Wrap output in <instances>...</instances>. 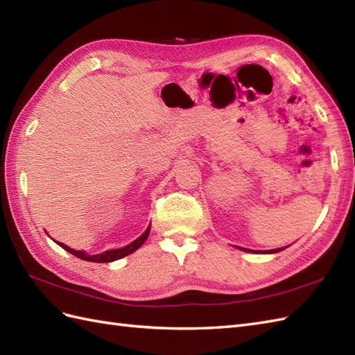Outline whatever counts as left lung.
Wrapping results in <instances>:
<instances>
[{
	"label": "left lung",
	"mask_w": 355,
	"mask_h": 355,
	"mask_svg": "<svg viewBox=\"0 0 355 355\" xmlns=\"http://www.w3.org/2000/svg\"><path fill=\"white\" fill-rule=\"evenodd\" d=\"M243 250H248V252H253V250H250V249H244V248H243ZM280 250H284V249H275V250H267V252H264V253H276V252H280ZM258 252H262V250H258Z\"/></svg>",
	"instance_id": "1"
}]
</instances>
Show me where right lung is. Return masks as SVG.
<instances>
[{"label":"right lung","mask_w":355,"mask_h":355,"mask_svg":"<svg viewBox=\"0 0 355 355\" xmlns=\"http://www.w3.org/2000/svg\"><path fill=\"white\" fill-rule=\"evenodd\" d=\"M148 234H150V226L147 228V231H145L139 239H136L135 241H132L130 244H127L125 248H121V249H114V250H106V252H103V253H98V255H87L85 252H80V250H73V249H70L69 246H66V244H62V243H58L60 246L64 249V250H67L69 253H71V255H75V257H78V258H80V259H84V261H89V262H112V261H116V259H120V258H124V257H127V255H130V253H133L135 250H138L142 244H144V241L148 239Z\"/></svg>","instance_id":"obj_1"}]
</instances>
